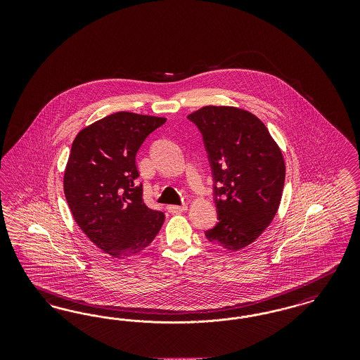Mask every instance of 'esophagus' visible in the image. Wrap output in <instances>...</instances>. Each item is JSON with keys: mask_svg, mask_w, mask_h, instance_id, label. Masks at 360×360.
Masks as SVG:
<instances>
[{"mask_svg": "<svg viewBox=\"0 0 360 360\" xmlns=\"http://www.w3.org/2000/svg\"><path fill=\"white\" fill-rule=\"evenodd\" d=\"M188 209V206L186 205H170L169 206V210L172 212V213H182V212H185Z\"/></svg>", "mask_w": 360, "mask_h": 360, "instance_id": "34e87169", "label": "esophagus"}]
</instances>
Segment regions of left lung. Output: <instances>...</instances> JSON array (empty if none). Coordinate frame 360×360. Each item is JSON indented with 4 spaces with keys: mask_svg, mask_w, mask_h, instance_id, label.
<instances>
[{
    "mask_svg": "<svg viewBox=\"0 0 360 360\" xmlns=\"http://www.w3.org/2000/svg\"><path fill=\"white\" fill-rule=\"evenodd\" d=\"M188 119L202 136L213 178L219 221L206 239L238 251L274 219L285 185L283 156L266 125L247 110L204 106Z\"/></svg>",
    "mask_w": 360,
    "mask_h": 360,
    "instance_id": "8db88e82",
    "label": "left lung"
}]
</instances>
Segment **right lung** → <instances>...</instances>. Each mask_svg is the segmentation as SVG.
Instances as JSON below:
<instances>
[{
    "label": "right lung",
    "instance_id": "1",
    "mask_svg": "<svg viewBox=\"0 0 360 360\" xmlns=\"http://www.w3.org/2000/svg\"><path fill=\"white\" fill-rule=\"evenodd\" d=\"M163 117L119 112L82 129L71 146L65 195L74 220L97 247L125 259L153 243L165 214L143 202L136 154Z\"/></svg>",
    "mask_w": 360,
    "mask_h": 360
}]
</instances>
